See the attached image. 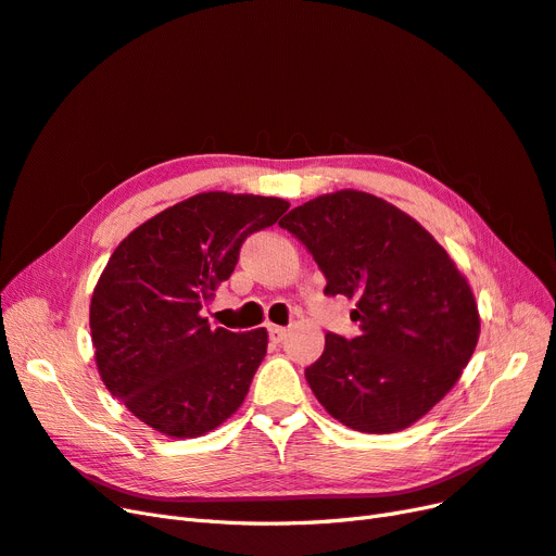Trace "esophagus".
I'll use <instances>...</instances> for the list:
<instances>
[{
	"instance_id": "34e87169",
	"label": "esophagus",
	"mask_w": 556,
	"mask_h": 556,
	"mask_svg": "<svg viewBox=\"0 0 556 556\" xmlns=\"http://www.w3.org/2000/svg\"><path fill=\"white\" fill-rule=\"evenodd\" d=\"M285 336H288V329H285V327H278V325L268 327V339H271L274 343H282Z\"/></svg>"
}]
</instances>
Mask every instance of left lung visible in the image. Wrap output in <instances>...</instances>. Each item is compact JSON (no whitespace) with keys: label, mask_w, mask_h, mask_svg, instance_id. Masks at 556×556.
Returning <instances> with one entry per match:
<instances>
[{"label":"left lung","mask_w":556,"mask_h":556,"mask_svg":"<svg viewBox=\"0 0 556 556\" xmlns=\"http://www.w3.org/2000/svg\"><path fill=\"white\" fill-rule=\"evenodd\" d=\"M278 225L323 268L325 294L355 301L359 336H325L306 368L313 394L355 431L408 429L473 357L480 313L466 276L415 217L368 192L315 197Z\"/></svg>","instance_id":"1"}]
</instances>
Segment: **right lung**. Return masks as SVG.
Returning <instances> with one entry per match:
<instances>
[{"label":"right lung","instance_id":"add662e5","mask_svg":"<svg viewBox=\"0 0 556 556\" xmlns=\"http://www.w3.org/2000/svg\"><path fill=\"white\" fill-rule=\"evenodd\" d=\"M285 199L201 192L139 225L113 250L90 299L97 371L125 408L169 439H197L241 408L268 333L208 325L201 306L241 243L276 225Z\"/></svg>","mask_w":556,"mask_h":556}]
</instances>
